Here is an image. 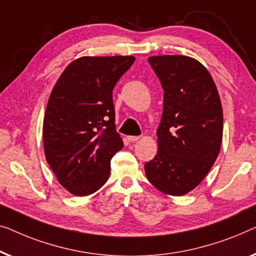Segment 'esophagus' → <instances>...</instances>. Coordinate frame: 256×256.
Here are the masks:
<instances>
[{"label":"esophagus","mask_w":256,"mask_h":256,"mask_svg":"<svg viewBox=\"0 0 256 256\" xmlns=\"http://www.w3.org/2000/svg\"><path fill=\"white\" fill-rule=\"evenodd\" d=\"M139 139H140V136H128V142H134Z\"/></svg>","instance_id":"obj_1"}]
</instances>
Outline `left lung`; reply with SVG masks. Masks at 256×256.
<instances>
[{"instance_id":"1","label":"left lung","mask_w":256,"mask_h":256,"mask_svg":"<svg viewBox=\"0 0 256 256\" xmlns=\"http://www.w3.org/2000/svg\"><path fill=\"white\" fill-rule=\"evenodd\" d=\"M148 62L164 92L158 153L145 172L161 192L183 196L203 181L220 150V97L208 70L194 58L153 56Z\"/></svg>"}]
</instances>
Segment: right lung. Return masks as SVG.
I'll list each match as a JSON object with an SVG mask.
<instances>
[{
    "instance_id": "1",
    "label": "right lung",
    "mask_w": 256,
    "mask_h": 256,
    "mask_svg": "<svg viewBox=\"0 0 256 256\" xmlns=\"http://www.w3.org/2000/svg\"><path fill=\"white\" fill-rule=\"evenodd\" d=\"M136 58L81 56L72 61L50 95L42 123L45 158L67 192L88 196L108 181L123 148L112 90Z\"/></svg>"
}]
</instances>
